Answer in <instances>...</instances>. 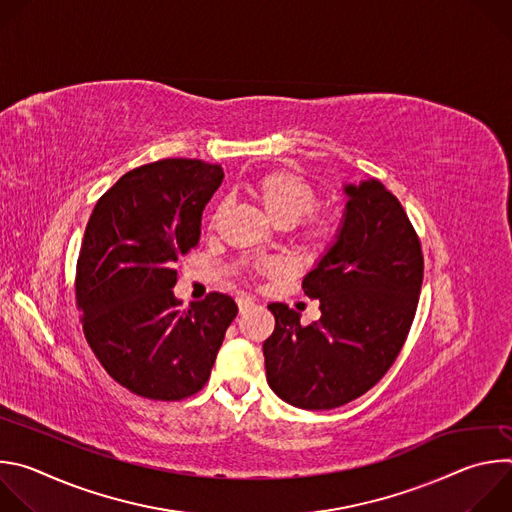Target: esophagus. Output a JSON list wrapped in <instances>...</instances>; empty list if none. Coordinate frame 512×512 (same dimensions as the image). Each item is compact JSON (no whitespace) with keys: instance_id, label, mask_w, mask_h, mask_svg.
<instances>
[{"instance_id":"34e87169","label":"esophagus","mask_w":512,"mask_h":512,"mask_svg":"<svg viewBox=\"0 0 512 512\" xmlns=\"http://www.w3.org/2000/svg\"><path fill=\"white\" fill-rule=\"evenodd\" d=\"M237 306H239V312L245 314L247 310H251V308L255 306V302L249 300V298H239V300H237Z\"/></svg>"}]
</instances>
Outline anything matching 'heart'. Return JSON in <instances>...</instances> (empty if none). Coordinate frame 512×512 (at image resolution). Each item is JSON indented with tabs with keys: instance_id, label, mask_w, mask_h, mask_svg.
Returning a JSON list of instances; mask_svg holds the SVG:
<instances>
[{
	"instance_id": "heart-1",
	"label": "heart",
	"mask_w": 512,
	"mask_h": 512,
	"mask_svg": "<svg viewBox=\"0 0 512 512\" xmlns=\"http://www.w3.org/2000/svg\"><path fill=\"white\" fill-rule=\"evenodd\" d=\"M243 190L263 208L273 225L281 229L296 225V241L304 249L322 251L334 241L338 233L336 216L314 210L318 192L300 174L271 170L251 178Z\"/></svg>"
}]
</instances>
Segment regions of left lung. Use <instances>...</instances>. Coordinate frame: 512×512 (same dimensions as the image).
<instances>
[{"label":"left lung","instance_id":"1","mask_svg":"<svg viewBox=\"0 0 512 512\" xmlns=\"http://www.w3.org/2000/svg\"><path fill=\"white\" fill-rule=\"evenodd\" d=\"M336 241L304 277L320 320L302 326L269 304L275 330L263 342L267 383L300 409H334L373 389L399 356L423 281L419 237L401 202L379 182L346 184Z\"/></svg>","mask_w":512,"mask_h":512}]
</instances>
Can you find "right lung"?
I'll use <instances>...</instances> for the list:
<instances>
[{"label":"right lung","mask_w":512,"mask_h":512,"mask_svg":"<svg viewBox=\"0 0 512 512\" xmlns=\"http://www.w3.org/2000/svg\"><path fill=\"white\" fill-rule=\"evenodd\" d=\"M223 178L202 160L145 164L123 174L89 218L75 279L83 332L103 369L139 397L198 393L239 312L218 291L182 310L172 291Z\"/></svg>","instance_id":"add662e5"}]
</instances>
